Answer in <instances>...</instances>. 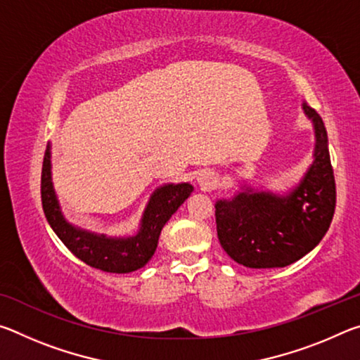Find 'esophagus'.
I'll use <instances>...</instances> for the list:
<instances>
[{
	"label": "esophagus",
	"mask_w": 360,
	"mask_h": 360,
	"mask_svg": "<svg viewBox=\"0 0 360 360\" xmlns=\"http://www.w3.org/2000/svg\"><path fill=\"white\" fill-rule=\"evenodd\" d=\"M216 176L211 172H202L198 174V184L202 186L205 191H211L212 187L216 186Z\"/></svg>",
	"instance_id": "1"
}]
</instances>
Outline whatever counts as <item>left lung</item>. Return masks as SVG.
<instances>
[{"label":"left lung","instance_id":"1","mask_svg":"<svg viewBox=\"0 0 360 360\" xmlns=\"http://www.w3.org/2000/svg\"><path fill=\"white\" fill-rule=\"evenodd\" d=\"M314 127L313 163L289 193L248 187L216 202L217 238L224 251L249 268H281L319 245L330 227L337 188L321 115L303 103Z\"/></svg>","mask_w":360,"mask_h":360}]
</instances>
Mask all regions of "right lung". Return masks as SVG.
Segmentation results:
<instances>
[{
	"label": "right lung",
	"instance_id": "1",
	"mask_svg": "<svg viewBox=\"0 0 360 360\" xmlns=\"http://www.w3.org/2000/svg\"><path fill=\"white\" fill-rule=\"evenodd\" d=\"M192 191L193 187L188 182L157 188L146 206L138 233L114 238L77 229L66 221L52 186L51 146H47L42 162L41 200L47 222L79 260L106 273H130L148 264L155 252L163 225L186 202Z\"/></svg>",
	"mask_w": 360,
	"mask_h": 360
}]
</instances>
